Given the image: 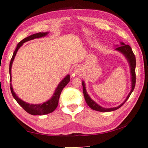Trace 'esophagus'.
I'll use <instances>...</instances> for the list:
<instances>
[{"mask_svg": "<svg viewBox=\"0 0 148 148\" xmlns=\"http://www.w3.org/2000/svg\"><path fill=\"white\" fill-rule=\"evenodd\" d=\"M82 69L81 68V66H77L76 67H75L74 72H75V73H76V74H80L82 72Z\"/></svg>", "mask_w": 148, "mask_h": 148, "instance_id": "obj_1", "label": "esophagus"}]
</instances>
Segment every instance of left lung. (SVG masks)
I'll return each mask as SVG.
<instances>
[{
    "label": "left lung",
    "instance_id": "8db88e82",
    "mask_svg": "<svg viewBox=\"0 0 148 148\" xmlns=\"http://www.w3.org/2000/svg\"><path fill=\"white\" fill-rule=\"evenodd\" d=\"M121 46L116 47V49L118 50V51H121V53L123 54L125 57H126V58L127 59V60H128V61L129 62L130 66H131V76H132V89H131V92H129L128 96H127V99H125V101L123 102L121 104H120L119 106L116 107V108H104L100 106L99 105H98L96 103V102L92 101V99H91V98H90L89 95L87 93L84 82H82V86H83L84 96L85 100H86V103L90 108H91V109L96 110V111L104 112H111V111H114V110L119 108L121 107L125 103V102L128 100L129 97L131 96L132 92L133 91V90L134 89L135 84H136V73H135V68H136V57H135L133 51H132L131 47L129 46V45H127V44L125 45L123 43H121Z\"/></svg>",
    "mask_w": 148,
    "mask_h": 148
}]
</instances>
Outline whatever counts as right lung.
<instances>
[{"label":"right lung","instance_id":"right-lung-1","mask_svg":"<svg viewBox=\"0 0 148 148\" xmlns=\"http://www.w3.org/2000/svg\"><path fill=\"white\" fill-rule=\"evenodd\" d=\"M47 34V32H38V33L34 34L31 35L27 38L22 40L21 42H19L17 45V47L15 51L14 52L13 56H12L10 62V68H9V72H10V82H12V76H11V69H12V62H13L14 59L15 58V56L17 53V51H18V49L20 47H21L23 43L25 42L29 41L31 40H33L34 38H40V37L44 36ZM70 82V76L68 75L64 78L62 80L61 83L59 84L58 87L56 90V92L53 95V96L52 98L49 100L48 101L44 102L43 104H30L29 103H26L25 102L22 101L19 98L17 97L16 93L13 91V88L12 87V84L10 83V90L12 94V96L14 97V98L16 99V101L17 102L20 106H21L25 110V111L31 115H45L49 113L53 112L56 109V108L58 106L59 103V100L60 95H61L62 90L63 89L64 87L69 84Z\"/></svg>","mask_w":148,"mask_h":148}]
</instances>
